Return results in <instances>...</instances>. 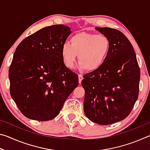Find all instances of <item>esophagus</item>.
Listing matches in <instances>:
<instances>
[{"label":"esophagus","instance_id":"34e87169","mask_svg":"<svg viewBox=\"0 0 150 150\" xmlns=\"http://www.w3.org/2000/svg\"><path fill=\"white\" fill-rule=\"evenodd\" d=\"M79 84L81 83V81L83 79V75L81 74H79Z\"/></svg>","mask_w":150,"mask_h":150}]
</instances>
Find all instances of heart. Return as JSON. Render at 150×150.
<instances>
[{
    "instance_id": "b5f03b06",
    "label": "heart",
    "mask_w": 150,
    "mask_h": 150,
    "mask_svg": "<svg viewBox=\"0 0 150 150\" xmlns=\"http://www.w3.org/2000/svg\"><path fill=\"white\" fill-rule=\"evenodd\" d=\"M110 49V41L105 35L79 32L71 38L69 44L63 45L62 57L66 67L72 69L79 55L80 69L94 71L104 64Z\"/></svg>"
}]
</instances>
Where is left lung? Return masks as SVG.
Listing matches in <instances>:
<instances>
[{
	"mask_svg": "<svg viewBox=\"0 0 150 150\" xmlns=\"http://www.w3.org/2000/svg\"><path fill=\"white\" fill-rule=\"evenodd\" d=\"M95 28L108 38L110 49L99 69L83 76L84 112L93 122L109 125L131 112L138 98L140 69L132 45L122 32Z\"/></svg>",
	"mask_w": 150,
	"mask_h": 150,
	"instance_id": "obj_1",
	"label": "left lung"
}]
</instances>
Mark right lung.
<instances>
[{
  "label": "right lung",
  "mask_w": 150,
  "mask_h": 150,
  "mask_svg": "<svg viewBox=\"0 0 150 150\" xmlns=\"http://www.w3.org/2000/svg\"><path fill=\"white\" fill-rule=\"evenodd\" d=\"M70 30L62 24L45 27L16 47L9 67L10 93L27 118L47 121L56 117L79 85L78 75L62 57Z\"/></svg>",
  "instance_id": "1"
}]
</instances>
